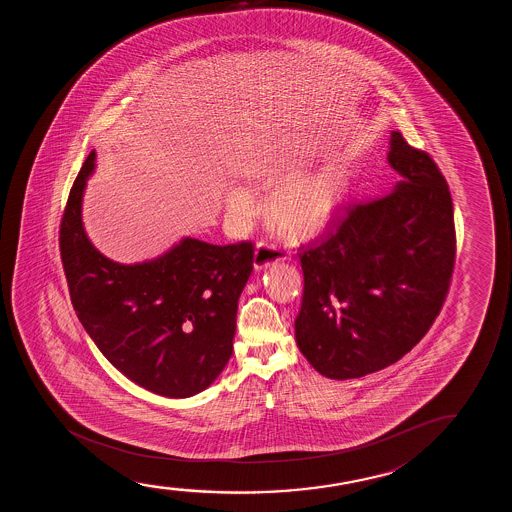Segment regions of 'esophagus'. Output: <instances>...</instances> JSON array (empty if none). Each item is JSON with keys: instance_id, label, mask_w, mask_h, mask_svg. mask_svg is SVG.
<instances>
[{"instance_id": "34e87169", "label": "esophagus", "mask_w": 512, "mask_h": 512, "mask_svg": "<svg viewBox=\"0 0 512 512\" xmlns=\"http://www.w3.org/2000/svg\"><path fill=\"white\" fill-rule=\"evenodd\" d=\"M281 260H287V252L280 250L273 245H267V243H259L257 250H255V257H253V267L255 269H264V267L281 262Z\"/></svg>"}]
</instances>
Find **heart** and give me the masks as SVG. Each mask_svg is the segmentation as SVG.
Masks as SVG:
<instances>
[{
  "label": "heart",
  "mask_w": 512,
  "mask_h": 512,
  "mask_svg": "<svg viewBox=\"0 0 512 512\" xmlns=\"http://www.w3.org/2000/svg\"><path fill=\"white\" fill-rule=\"evenodd\" d=\"M292 171L269 168L260 175L266 185L280 183L267 201L271 224L287 238L302 241L329 231L343 210L348 197L346 169L327 168L287 180ZM225 210L236 220H250L257 211V201L245 187H232L225 194Z\"/></svg>",
  "instance_id": "b5f03b06"
}]
</instances>
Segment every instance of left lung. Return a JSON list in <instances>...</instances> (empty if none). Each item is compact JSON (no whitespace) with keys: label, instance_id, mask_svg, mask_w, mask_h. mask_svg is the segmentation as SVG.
Segmentation results:
<instances>
[{"label":"left lung","instance_id":"8db88e82","mask_svg":"<svg viewBox=\"0 0 512 512\" xmlns=\"http://www.w3.org/2000/svg\"><path fill=\"white\" fill-rule=\"evenodd\" d=\"M390 194L353 204L301 253L295 341L322 376L362 378L413 350L439 315L455 266L453 201L430 155L390 133Z\"/></svg>","mask_w":512,"mask_h":512}]
</instances>
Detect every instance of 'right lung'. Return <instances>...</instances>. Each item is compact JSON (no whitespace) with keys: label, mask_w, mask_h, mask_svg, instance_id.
<instances>
[{"label":"right lung","mask_w":512,"mask_h":512,"mask_svg":"<svg viewBox=\"0 0 512 512\" xmlns=\"http://www.w3.org/2000/svg\"><path fill=\"white\" fill-rule=\"evenodd\" d=\"M92 150L61 222V257L78 320L129 381L169 399L203 392L232 355L239 295L253 245L182 238L155 259L120 264L92 245L82 222Z\"/></svg>","instance_id":"add662e5"}]
</instances>
